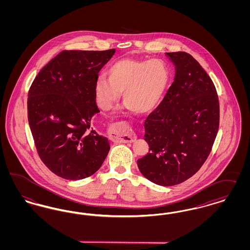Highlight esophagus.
I'll return each mask as SVG.
<instances>
[{"label": "esophagus", "instance_id": "34e87169", "mask_svg": "<svg viewBox=\"0 0 250 250\" xmlns=\"http://www.w3.org/2000/svg\"><path fill=\"white\" fill-rule=\"evenodd\" d=\"M110 137L121 143H133L136 141V135L131 131L124 129L119 125H112L109 128Z\"/></svg>", "mask_w": 250, "mask_h": 250}]
</instances>
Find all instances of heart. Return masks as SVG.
I'll list each match as a JSON object with an SVG mask.
<instances>
[{"instance_id":"obj_1","label":"heart","mask_w":250,"mask_h":250,"mask_svg":"<svg viewBox=\"0 0 250 250\" xmlns=\"http://www.w3.org/2000/svg\"><path fill=\"white\" fill-rule=\"evenodd\" d=\"M101 74L95 84L98 106L109 110L123 93L128 111L144 114L152 111L165 92L168 82L167 66L158 60L122 59Z\"/></svg>"}]
</instances>
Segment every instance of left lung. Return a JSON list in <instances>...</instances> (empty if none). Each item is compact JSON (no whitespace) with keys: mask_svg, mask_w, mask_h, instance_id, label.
<instances>
[{"mask_svg":"<svg viewBox=\"0 0 250 250\" xmlns=\"http://www.w3.org/2000/svg\"><path fill=\"white\" fill-rule=\"evenodd\" d=\"M175 64L174 82L145 120L149 153L138 159L145 178L169 187L193 176L212 151L219 127L214 84L190 54L167 52Z\"/></svg>","mask_w":250,"mask_h":250,"instance_id":"8db88e82","label":"left lung"}]
</instances>
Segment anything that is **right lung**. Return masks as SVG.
Listing matches in <instances>:
<instances>
[{"label":"right lung","instance_id":"1","mask_svg":"<svg viewBox=\"0 0 250 250\" xmlns=\"http://www.w3.org/2000/svg\"><path fill=\"white\" fill-rule=\"evenodd\" d=\"M107 50H62L39 71L28 93V121L36 151L48 169L67 180L87 178L110 149L91 126L99 109L95 84L114 54Z\"/></svg>","mask_w":250,"mask_h":250}]
</instances>
